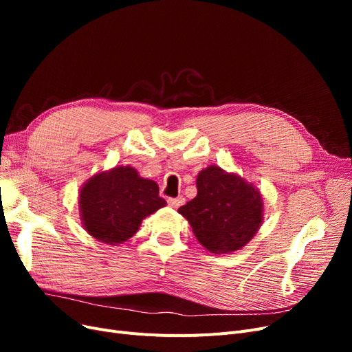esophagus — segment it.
<instances>
[{"instance_id":"obj_1","label":"esophagus","mask_w":352,"mask_h":352,"mask_svg":"<svg viewBox=\"0 0 352 352\" xmlns=\"http://www.w3.org/2000/svg\"><path fill=\"white\" fill-rule=\"evenodd\" d=\"M167 202H168V206L172 207V208H179V207L182 206L184 202H185V198H182V197H177V198H168V199H167Z\"/></svg>"}]
</instances>
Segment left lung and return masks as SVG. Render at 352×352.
I'll use <instances>...</instances> for the list:
<instances>
[{
	"instance_id": "obj_1",
	"label": "left lung",
	"mask_w": 352,
	"mask_h": 352,
	"mask_svg": "<svg viewBox=\"0 0 352 352\" xmlns=\"http://www.w3.org/2000/svg\"><path fill=\"white\" fill-rule=\"evenodd\" d=\"M197 190V197L177 211L206 250L212 254L233 252L255 236L264 220L258 188L214 164L198 173Z\"/></svg>"
}]
</instances>
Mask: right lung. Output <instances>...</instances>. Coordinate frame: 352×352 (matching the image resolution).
<instances>
[{
  "label": "right lung",
  "instance_id": "add662e5",
  "mask_svg": "<svg viewBox=\"0 0 352 352\" xmlns=\"http://www.w3.org/2000/svg\"><path fill=\"white\" fill-rule=\"evenodd\" d=\"M166 206L154 180L131 166L104 170L89 177L79 192L82 225L100 242L117 245L132 238L145 217Z\"/></svg>",
  "mask_w": 352,
  "mask_h": 352
}]
</instances>
